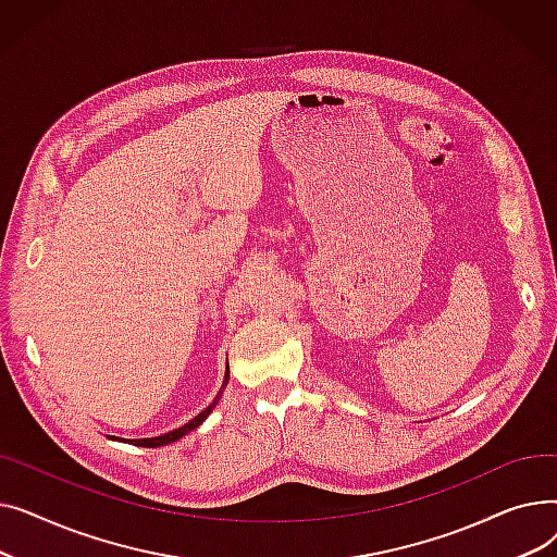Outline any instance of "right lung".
Returning a JSON list of instances; mask_svg holds the SVG:
<instances>
[{
  "label": "right lung",
  "mask_w": 557,
  "mask_h": 557,
  "mask_svg": "<svg viewBox=\"0 0 557 557\" xmlns=\"http://www.w3.org/2000/svg\"><path fill=\"white\" fill-rule=\"evenodd\" d=\"M227 379H230V368L225 370V379H223V386H227ZM221 393L223 391H219V395L214 397V401L205 408L202 413H198L196 418H191L187 424H183L181 429H173V431H169V433H164V435H156V437H141V441H128L131 445H137V447H162V445H171V443H175V441H181L183 435H187L189 431H194L196 426H200L205 420H208V416L214 411V406H216V401L221 399ZM112 441H122V443H126L124 437H116V435H110Z\"/></svg>",
  "instance_id": "1"
}]
</instances>
